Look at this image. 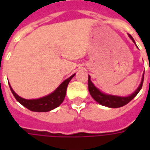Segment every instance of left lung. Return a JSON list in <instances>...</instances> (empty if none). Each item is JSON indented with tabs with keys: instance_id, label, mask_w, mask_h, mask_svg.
<instances>
[{
	"instance_id": "1",
	"label": "left lung",
	"mask_w": 150,
	"mask_h": 150,
	"mask_svg": "<svg viewBox=\"0 0 150 150\" xmlns=\"http://www.w3.org/2000/svg\"><path fill=\"white\" fill-rule=\"evenodd\" d=\"M129 37L130 38V39L132 40L133 42L135 43V41L130 34H129ZM143 81H144V74H143V76H142L141 83H140L139 87L137 88V90L133 93H132L130 96H119L106 94V93H104V92L100 91L93 84V83L91 81L90 75H88V90H89V92L91 94V97L93 98L97 103L103 105V106L116 108H120L125 106V104L129 103L138 94V92L141 91V89L142 88Z\"/></svg>"
}]
</instances>
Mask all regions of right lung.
<instances>
[{
    "mask_svg": "<svg viewBox=\"0 0 150 150\" xmlns=\"http://www.w3.org/2000/svg\"><path fill=\"white\" fill-rule=\"evenodd\" d=\"M75 75V74L70 76L68 79L62 82L54 91L51 92L50 94L47 95L46 96L38 98V99H33V100H27L24 98L19 96L15 92L11 86L9 84V88L11 90L12 93L15 99L24 107L28 108L29 110L33 112H49L53 109H54L57 107H59L62 104L64 98L66 96L67 88L68 86L69 82L71 80V79Z\"/></svg>",
    "mask_w": 150,
    "mask_h": 150,
    "instance_id": "obj_1",
    "label": "right lung"
}]
</instances>
